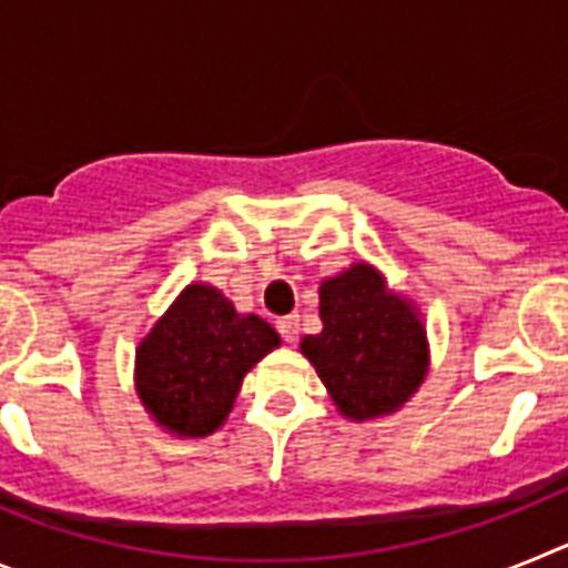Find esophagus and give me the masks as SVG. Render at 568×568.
<instances>
[{"instance_id": "obj_1", "label": "esophagus", "mask_w": 568, "mask_h": 568, "mask_svg": "<svg viewBox=\"0 0 568 568\" xmlns=\"http://www.w3.org/2000/svg\"><path fill=\"white\" fill-rule=\"evenodd\" d=\"M275 327H278L281 338L290 341V344H295V341H298V333H301L298 315H287V318H278V324H275Z\"/></svg>"}]
</instances>
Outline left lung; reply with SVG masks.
<instances>
[{"instance_id":"8db88e82","label":"left lung","mask_w":568,"mask_h":568,"mask_svg":"<svg viewBox=\"0 0 568 568\" xmlns=\"http://www.w3.org/2000/svg\"><path fill=\"white\" fill-rule=\"evenodd\" d=\"M321 333L304 335L301 353L315 366L344 418L395 413L424 384L429 346L420 313L386 290L369 264L321 281Z\"/></svg>"}]
</instances>
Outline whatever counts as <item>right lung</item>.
Instances as JSON below:
<instances>
[{
	"label": "right lung",
	"instance_id": "add662e5",
	"mask_svg": "<svg viewBox=\"0 0 568 568\" xmlns=\"http://www.w3.org/2000/svg\"><path fill=\"white\" fill-rule=\"evenodd\" d=\"M281 344L210 284H190L135 349V393L168 433L204 438L227 420L244 375Z\"/></svg>",
	"mask_w": 568,
	"mask_h": 568
}]
</instances>
